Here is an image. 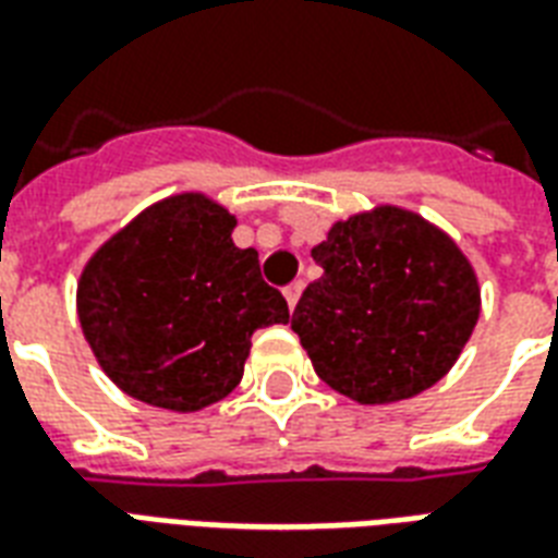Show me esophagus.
Listing matches in <instances>:
<instances>
[{"mask_svg": "<svg viewBox=\"0 0 558 558\" xmlns=\"http://www.w3.org/2000/svg\"><path fill=\"white\" fill-rule=\"evenodd\" d=\"M300 294H303V282H291L288 288H284V300H288V308H291V312H294Z\"/></svg>", "mask_w": 558, "mask_h": 558, "instance_id": "1", "label": "esophagus"}]
</instances>
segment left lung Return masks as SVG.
Returning a JSON list of instances; mask_svg holds the SVG:
<instances>
[{"label": "left lung", "mask_w": 558, "mask_h": 558, "mask_svg": "<svg viewBox=\"0 0 558 558\" xmlns=\"http://www.w3.org/2000/svg\"><path fill=\"white\" fill-rule=\"evenodd\" d=\"M312 258L324 276L303 291L291 329L329 388L397 403L453 367L480 317V284L447 234L385 205L335 223Z\"/></svg>", "instance_id": "1"}]
</instances>
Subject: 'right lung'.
<instances>
[{"label": "right lung", "mask_w": 558, "mask_h": 558, "mask_svg": "<svg viewBox=\"0 0 558 558\" xmlns=\"http://www.w3.org/2000/svg\"><path fill=\"white\" fill-rule=\"evenodd\" d=\"M232 229L203 194L170 196L87 262L82 332L129 397L170 412L217 403L241 383L255 329L288 324L284 296Z\"/></svg>", "instance_id": "obj_1"}]
</instances>
